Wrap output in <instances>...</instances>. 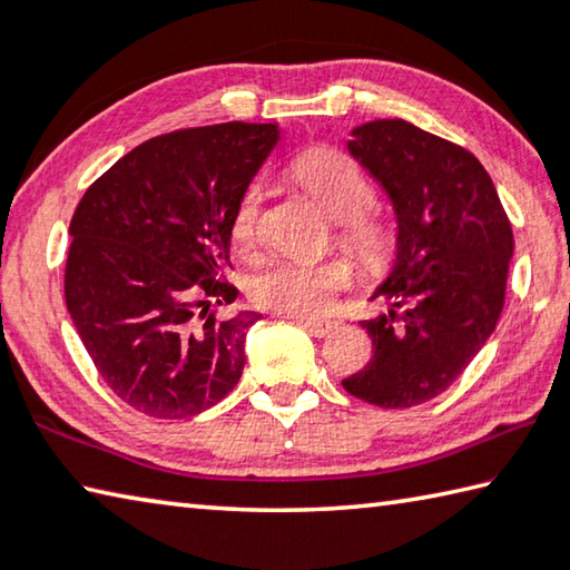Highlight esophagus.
Segmentation results:
<instances>
[{"label": "esophagus", "instance_id": "esophagus-1", "mask_svg": "<svg viewBox=\"0 0 570 570\" xmlns=\"http://www.w3.org/2000/svg\"><path fill=\"white\" fill-rule=\"evenodd\" d=\"M296 324L312 336H326L330 332H334L336 326V322H330V320H302V316H296Z\"/></svg>", "mask_w": 570, "mask_h": 570}]
</instances>
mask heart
Wrapping results in <instances>:
<instances>
[{"label":"heart","mask_w":570,"mask_h":570,"mask_svg":"<svg viewBox=\"0 0 570 570\" xmlns=\"http://www.w3.org/2000/svg\"><path fill=\"white\" fill-rule=\"evenodd\" d=\"M294 176L320 198L334 220H340V240L366 264H382L392 250V234L384 220L370 214L374 186L356 160L334 148H316L294 163ZM264 186L250 183L240 193L230 214V236L240 248H250L262 230ZM352 268L344 262H298L278 258L262 268L250 282L254 302L268 312L286 316H322L330 312L334 294L350 286Z\"/></svg>","instance_id":"heart-1"}]
</instances>
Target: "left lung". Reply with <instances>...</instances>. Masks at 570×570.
<instances>
[{
    "mask_svg": "<svg viewBox=\"0 0 570 570\" xmlns=\"http://www.w3.org/2000/svg\"><path fill=\"white\" fill-rule=\"evenodd\" d=\"M346 150L387 190L397 256L372 294L387 314L362 322L372 360L342 384L377 407H414L445 392L495 332L513 228L480 160L417 125L364 122Z\"/></svg>",
    "mask_w": 570,
    "mask_h": 570,
    "instance_id": "1",
    "label": "left lung"
}]
</instances>
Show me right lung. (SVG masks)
<instances>
[{
    "mask_svg": "<svg viewBox=\"0 0 570 570\" xmlns=\"http://www.w3.org/2000/svg\"><path fill=\"white\" fill-rule=\"evenodd\" d=\"M276 122H220L146 140L85 190L70 220L65 302L102 382L148 417L186 420L236 387L262 314L216 320L230 214Z\"/></svg>",
    "mask_w": 570,
    "mask_h": 570,
    "instance_id": "right-lung-1",
    "label": "right lung"
}]
</instances>
